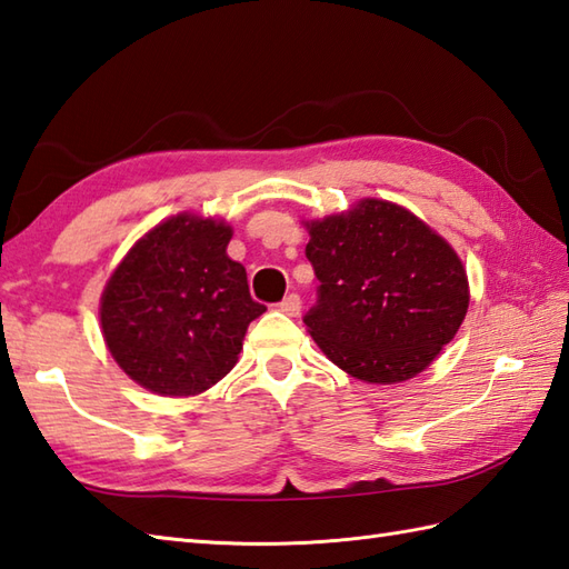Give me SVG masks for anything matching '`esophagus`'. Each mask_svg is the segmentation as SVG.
<instances>
[{
    "instance_id": "1",
    "label": "esophagus",
    "mask_w": 569,
    "mask_h": 569,
    "mask_svg": "<svg viewBox=\"0 0 569 569\" xmlns=\"http://www.w3.org/2000/svg\"><path fill=\"white\" fill-rule=\"evenodd\" d=\"M280 311L287 313V317H299V311H301V299H299V295H287V297L280 301Z\"/></svg>"
}]
</instances>
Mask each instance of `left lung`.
Returning a JSON list of instances; mask_svg holds the SVG:
<instances>
[{
    "mask_svg": "<svg viewBox=\"0 0 569 569\" xmlns=\"http://www.w3.org/2000/svg\"><path fill=\"white\" fill-rule=\"evenodd\" d=\"M317 305L305 323L326 358L370 385L411 380L456 338L470 305L458 252L399 204L362 199L307 221Z\"/></svg>",
    "mask_w": 569,
    "mask_h": 569,
    "instance_id": "8db88e82",
    "label": "left lung"
}]
</instances>
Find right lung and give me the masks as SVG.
Instances as JSON below:
<instances>
[{"mask_svg": "<svg viewBox=\"0 0 569 569\" xmlns=\"http://www.w3.org/2000/svg\"><path fill=\"white\" fill-rule=\"evenodd\" d=\"M231 226L192 213L158 223L104 287L99 319L111 358L160 397H194L233 370L264 311L246 268L226 256Z\"/></svg>", "mask_w": 569, "mask_h": 569, "instance_id": "add662e5", "label": "right lung"}]
</instances>
